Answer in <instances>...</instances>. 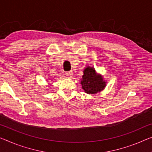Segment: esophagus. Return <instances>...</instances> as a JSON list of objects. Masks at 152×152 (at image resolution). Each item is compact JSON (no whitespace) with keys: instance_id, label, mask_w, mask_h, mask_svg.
<instances>
[{"instance_id":"obj_1","label":"esophagus","mask_w":152,"mask_h":152,"mask_svg":"<svg viewBox=\"0 0 152 152\" xmlns=\"http://www.w3.org/2000/svg\"><path fill=\"white\" fill-rule=\"evenodd\" d=\"M73 72L72 71H67V72H66V75L67 76V77H71L73 75Z\"/></svg>"}]
</instances>
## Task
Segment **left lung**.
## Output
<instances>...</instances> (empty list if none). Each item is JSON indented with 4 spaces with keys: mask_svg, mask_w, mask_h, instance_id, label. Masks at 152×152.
Returning a JSON list of instances; mask_svg holds the SVG:
<instances>
[{
    "mask_svg": "<svg viewBox=\"0 0 152 152\" xmlns=\"http://www.w3.org/2000/svg\"><path fill=\"white\" fill-rule=\"evenodd\" d=\"M81 84L86 93L94 94L101 92L105 88L106 81L101 75L96 72L94 68L87 66L83 70Z\"/></svg>",
    "mask_w": 152,
    "mask_h": 152,
    "instance_id": "8db88e82",
    "label": "left lung"
}]
</instances>
